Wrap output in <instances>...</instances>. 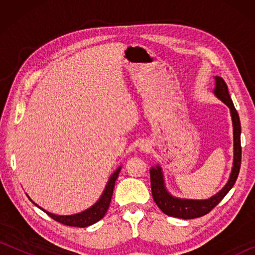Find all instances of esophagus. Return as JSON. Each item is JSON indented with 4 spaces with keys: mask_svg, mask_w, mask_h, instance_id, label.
I'll return each mask as SVG.
<instances>
[{
    "mask_svg": "<svg viewBox=\"0 0 255 255\" xmlns=\"http://www.w3.org/2000/svg\"><path fill=\"white\" fill-rule=\"evenodd\" d=\"M139 148H140V150H148V148H149V145L147 144V143H141L140 145H139Z\"/></svg>",
    "mask_w": 255,
    "mask_h": 255,
    "instance_id": "1",
    "label": "esophagus"
}]
</instances>
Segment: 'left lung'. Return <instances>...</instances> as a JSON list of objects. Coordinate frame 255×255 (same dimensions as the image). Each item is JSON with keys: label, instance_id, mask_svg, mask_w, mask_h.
Masks as SVG:
<instances>
[{"label": "left lung", "instance_id": "obj_1", "mask_svg": "<svg viewBox=\"0 0 255 255\" xmlns=\"http://www.w3.org/2000/svg\"><path fill=\"white\" fill-rule=\"evenodd\" d=\"M215 96L219 100H222L230 108L232 123H233V135H234V161H233L232 172L225 184L221 191L216 193L215 196L205 200H192V199H181L171 195L165 188L163 179V172L159 165L152 167L149 170L150 173V188H152V196L155 204L158 206L164 214L167 216L183 219H192L201 217L208 214L211 209H214L222 199L225 197L228 191L235 184L237 176L240 173L241 158H242V147H241V123L239 114L234 107L230 93H228L227 84L222 77L215 76Z\"/></svg>", "mask_w": 255, "mask_h": 255}]
</instances>
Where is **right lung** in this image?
<instances>
[{
  "mask_svg": "<svg viewBox=\"0 0 255 255\" xmlns=\"http://www.w3.org/2000/svg\"><path fill=\"white\" fill-rule=\"evenodd\" d=\"M122 170V166L118 167L114 173L111 174L109 181L106 185L105 191H103L102 196L100 197L96 204H94L92 207H90L89 209H86L84 211H82L80 214H74V215H68V216H62V215H55L51 214L49 211H47L45 209H42L41 207H39L38 205L34 204V202L31 200L34 205H36L38 208H40L42 211L51 217L53 219H55L56 222L62 223L64 225L67 226H74V227H88L92 224H96L97 222L100 221L101 218L105 217V215L107 213L108 208H109L111 198H112V192H114V188H115V183L116 180H117L119 172Z\"/></svg>",
  "mask_w": 255,
  "mask_h": 255,
  "instance_id": "add662e5",
  "label": "right lung"
}]
</instances>
